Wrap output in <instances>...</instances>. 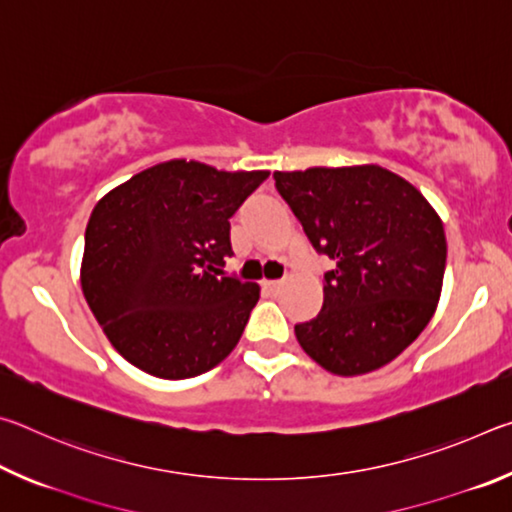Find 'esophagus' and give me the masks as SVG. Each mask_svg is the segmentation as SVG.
Instances as JSON below:
<instances>
[{"label":"esophagus","mask_w":512,"mask_h":512,"mask_svg":"<svg viewBox=\"0 0 512 512\" xmlns=\"http://www.w3.org/2000/svg\"><path fill=\"white\" fill-rule=\"evenodd\" d=\"M264 291L268 293V296H277V293H280V289H282V282H277V280H266L264 284Z\"/></svg>","instance_id":"34e87169"}]
</instances>
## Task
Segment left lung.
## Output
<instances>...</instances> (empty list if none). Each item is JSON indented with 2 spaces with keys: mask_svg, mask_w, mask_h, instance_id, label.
<instances>
[{
  "mask_svg": "<svg viewBox=\"0 0 512 512\" xmlns=\"http://www.w3.org/2000/svg\"><path fill=\"white\" fill-rule=\"evenodd\" d=\"M325 273L323 309L296 325L318 366L354 377L409 348L438 307L447 262L443 221L409 180L379 164L275 171Z\"/></svg>",
  "mask_w": 512,
  "mask_h": 512,
  "instance_id": "8db88e82",
  "label": "left lung"
}]
</instances>
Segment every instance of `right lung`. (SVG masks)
<instances>
[{"label":"right lung","instance_id":"obj_1","mask_svg":"<svg viewBox=\"0 0 512 512\" xmlns=\"http://www.w3.org/2000/svg\"><path fill=\"white\" fill-rule=\"evenodd\" d=\"M268 171L169 160L108 192L85 228L81 287L121 357L160 379H189L228 357L259 300L221 273L230 216Z\"/></svg>","mask_w":512,"mask_h":512}]
</instances>
